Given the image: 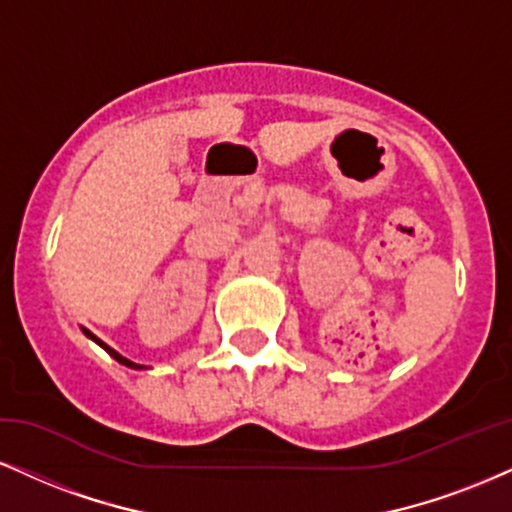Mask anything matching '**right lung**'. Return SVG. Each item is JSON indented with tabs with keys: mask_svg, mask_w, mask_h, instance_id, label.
<instances>
[{
	"mask_svg": "<svg viewBox=\"0 0 512 512\" xmlns=\"http://www.w3.org/2000/svg\"><path fill=\"white\" fill-rule=\"evenodd\" d=\"M85 334H87V337H92V339H94V342H97V344H102V342H99V339H97V337H94V334H92L90 330H85ZM102 346H104V349H106V351H109V353H111V356H113V358H116V361H118V363L128 365V368H142V365L132 363V361H128V358H123V356H121V353H118V351H113V349H111V346H106V344H102Z\"/></svg>",
	"mask_w": 512,
	"mask_h": 512,
	"instance_id": "1",
	"label": "right lung"
}]
</instances>
